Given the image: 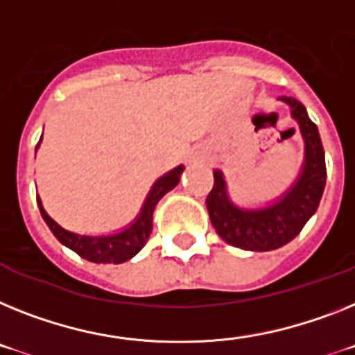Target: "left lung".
<instances>
[{
  "instance_id": "1",
  "label": "left lung",
  "mask_w": 355,
  "mask_h": 355,
  "mask_svg": "<svg viewBox=\"0 0 355 355\" xmlns=\"http://www.w3.org/2000/svg\"><path fill=\"white\" fill-rule=\"evenodd\" d=\"M291 108L305 142V159L297 180L274 204L261 209H242L231 202L227 184L220 169H214V184L205 198L213 227L229 245L245 251H274L302 233L320 205L327 180L324 151L318 126L305 106L294 97H279ZM294 132V130H293Z\"/></svg>"
}]
</instances>
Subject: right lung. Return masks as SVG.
Instances as JSON below:
<instances>
[{"label": "right lung", "mask_w": 355, "mask_h": 355, "mask_svg": "<svg viewBox=\"0 0 355 355\" xmlns=\"http://www.w3.org/2000/svg\"><path fill=\"white\" fill-rule=\"evenodd\" d=\"M184 171V166H177L175 169L168 171L166 175L157 180L151 187L150 195L142 205L141 213L130 223L126 229H122L121 233L106 234V236H81V234L70 233L67 229H62L58 222H53L49 213L43 209V204L37 198L41 216L62 245H67L73 252L94 263H122L141 251L146 245L148 238L153 229V211L155 205L159 204L166 193H169L173 187L180 182V175Z\"/></svg>", "instance_id": "obj_1"}]
</instances>
